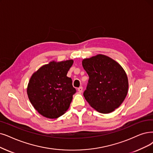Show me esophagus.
<instances>
[{"instance_id":"1","label":"esophagus","mask_w":153,"mask_h":153,"mask_svg":"<svg viewBox=\"0 0 153 153\" xmlns=\"http://www.w3.org/2000/svg\"><path fill=\"white\" fill-rule=\"evenodd\" d=\"M78 91H79V92H82L83 91V87H80L79 88H78Z\"/></svg>"}]
</instances>
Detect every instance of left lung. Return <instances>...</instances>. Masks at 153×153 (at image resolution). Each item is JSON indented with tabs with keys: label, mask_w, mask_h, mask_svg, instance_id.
Returning a JSON list of instances; mask_svg holds the SVG:
<instances>
[{
	"label": "left lung",
	"mask_w": 153,
	"mask_h": 153,
	"mask_svg": "<svg viewBox=\"0 0 153 153\" xmlns=\"http://www.w3.org/2000/svg\"><path fill=\"white\" fill-rule=\"evenodd\" d=\"M89 76L83 96L89 105L102 114L115 111L126 97L129 88L124 70L115 60L97 54L82 61Z\"/></svg>",
	"instance_id": "1"
}]
</instances>
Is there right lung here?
<instances>
[{
	"label": "right lung",
	"mask_w": 153,
	"mask_h": 153,
	"mask_svg": "<svg viewBox=\"0 0 153 153\" xmlns=\"http://www.w3.org/2000/svg\"><path fill=\"white\" fill-rule=\"evenodd\" d=\"M73 63L70 59L53 61L42 66L30 77L27 94L34 108L49 119H56L70 107L76 89L71 78L66 76Z\"/></svg>",
	"instance_id": "obj_1"
}]
</instances>
